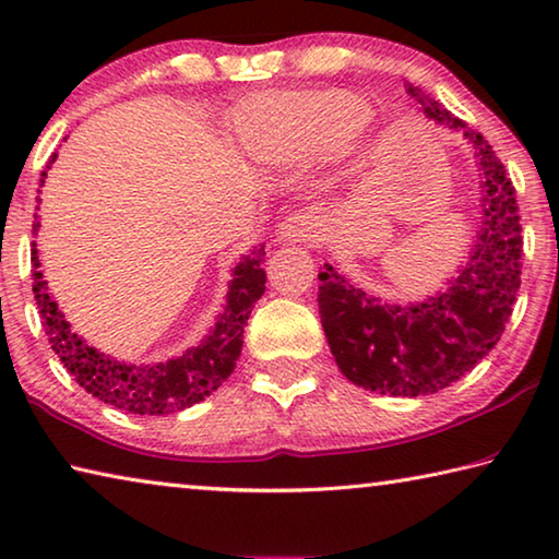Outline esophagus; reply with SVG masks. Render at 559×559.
Masks as SVG:
<instances>
[{
  "mask_svg": "<svg viewBox=\"0 0 559 559\" xmlns=\"http://www.w3.org/2000/svg\"><path fill=\"white\" fill-rule=\"evenodd\" d=\"M278 234L283 241H310L318 234V222L310 214L298 212L281 224Z\"/></svg>",
  "mask_w": 559,
  "mask_h": 559,
  "instance_id": "esophagus-1",
  "label": "esophagus"
}]
</instances>
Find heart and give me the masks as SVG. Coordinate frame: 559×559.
I'll list each match as a JSON object with an SVG mask.
<instances>
[{
  "instance_id": "b5f03b06",
  "label": "heart",
  "mask_w": 559,
  "mask_h": 559,
  "mask_svg": "<svg viewBox=\"0 0 559 559\" xmlns=\"http://www.w3.org/2000/svg\"><path fill=\"white\" fill-rule=\"evenodd\" d=\"M355 116V100L343 93L310 98H261L246 110L243 128L251 138L281 140L288 132H308L313 138L333 135Z\"/></svg>"
}]
</instances>
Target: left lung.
Segmentation results:
<instances>
[{
  "label": "left lung",
  "mask_w": 559,
  "mask_h": 559,
  "mask_svg": "<svg viewBox=\"0 0 559 559\" xmlns=\"http://www.w3.org/2000/svg\"><path fill=\"white\" fill-rule=\"evenodd\" d=\"M406 93L427 116L463 128L478 147L486 175V219L471 263L447 293L416 306L370 298L325 263L318 308L335 362L349 382L390 396H421L443 390L478 365L503 335L523 271V226L515 187L488 140L451 116L419 86Z\"/></svg>",
  "instance_id": "8db88e82"
}]
</instances>
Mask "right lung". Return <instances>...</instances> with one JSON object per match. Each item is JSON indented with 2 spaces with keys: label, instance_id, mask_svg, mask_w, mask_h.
I'll list each match as a JSON object with an SVG mask.
<instances>
[{
  "label": "right lung",
  "instance_id": "add662e5",
  "mask_svg": "<svg viewBox=\"0 0 559 559\" xmlns=\"http://www.w3.org/2000/svg\"><path fill=\"white\" fill-rule=\"evenodd\" d=\"M41 175L46 177V173ZM34 231H39V222H34ZM263 257H266V251L261 246L234 269L226 310L210 337L187 349L182 357L157 365H126L118 359L103 357L79 335L71 333L56 300L46 293L36 249L32 251V286L51 349L83 390L122 412L163 416L202 402L234 372L236 359L241 355V335L246 323H249V313L253 302L266 290L263 286L266 271L261 266Z\"/></svg>",
  "mask_w": 559,
  "mask_h": 559
}]
</instances>
